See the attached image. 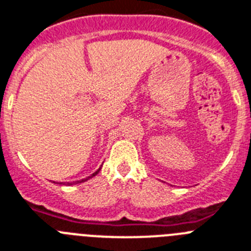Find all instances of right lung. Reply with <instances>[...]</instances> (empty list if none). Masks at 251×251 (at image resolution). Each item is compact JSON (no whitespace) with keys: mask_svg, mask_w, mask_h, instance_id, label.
Instances as JSON below:
<instances>
[{"mask_svg":"<svg viewBox=\"0 0 251 251\" xmlns=\"http://www.w3.org/2000/svg\"><path fill=\"white\" fill-rule=\"evenodd\" d=\"M100 170H97V171H96V172H94V174H93V175H90L89 177H86V178H83V180H80V181H75V182H73V184H80V182H84V181H86V180H89V178L94 177V176H96V175H97V174H98V172H100ZM69 184H70V182H69Z\"/></svg>","mask_w":251,"mask_h":251,"instance_id":"add662e5","label":"right lung"}]
</instances>
